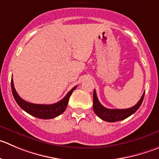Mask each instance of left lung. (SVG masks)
Returning <instances> with one entry per match:
<instances>
[{"instance_id": "8db88e82", "label": "left lung", "mask_w": 159, "mask_h": 159, "mask_svg": "<svg viewBox=\"0 0 159 159\" xmlns=\"http://www.w3.org/2000/svg\"><path fill=\"white\" fill-rule=\"evenodd\" d=\"M143 97H144V93L140 98V101L132 108H126V109H110V108L104 107L100 103L98 97H97L96 91L94 90H93V111L98 117L106 122H117V121H121L122 119H126L137 111V110L140 108L143 102Z\"/></svg>"}]
</instances>
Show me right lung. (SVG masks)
I'll return each mask as SVG.
<instances>
[{
    "label": "right lung",
    "mask_w": 159,
    "mask_h": 159,
    "mask_svg": "<svg viewBox=\"0 0 159 159\" xmlns=\"http://www.w3.org/2000/svg\"><path fill=\"white\" fill-rule=\"evenodd\" d=\"M11 90H12L13 96H14L15 100H16L18 105L20 106V108L31 116L42 119H53V118L57 117L61 113L64 112L65 110L66 109L68 103H69V98H70L72 91L76 88V86L74 87L66 95V97L63 99H61L57 103L52 104V105H37V104L27 102L19 97L14 87L12 79H11Z\"/></svg>",
    "instance_id": "obj_1"
}]
</instances>
